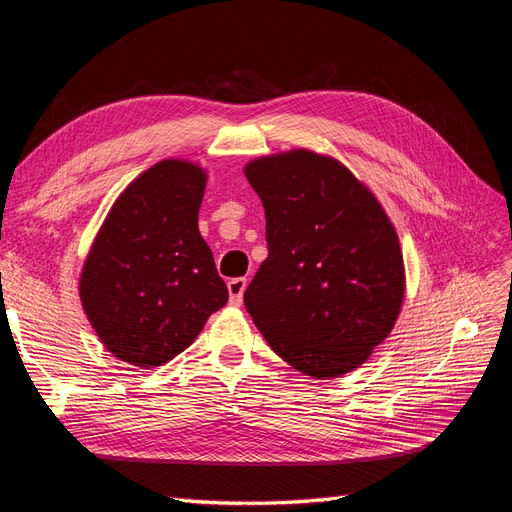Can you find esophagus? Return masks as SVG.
I'll use <instances>...</instances> for the list:
<instances>
[{
	"label": "esophagus",
	"instance_id": "34e87169",
	"mask_svg": "<svg viewBox=\"0 0 512 512\" xmlns=\"http://www.w3.org/2000/svg\"><path fill=\"white\" fill-rule=\"evenodd\" d=\"M245 286H247L245 277H232V280L228 282V292H230V303L232 305H241Z\"/></svg>",
	"mask_w": 512,
	"mask_h": 512
}]
</instances>
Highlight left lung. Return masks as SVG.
Segmentation results:
<instances>
[{"mask_svg":"<svg viewBox=\"0 0 512 512\" xmlns=\"http://www.w3.org/2000/svg\"><path fill=\"white\" fill-rule=\"evenodd\" d=\"M267 250L247 314L294 369L337 378L389 337L404 301V256L376 196L333 158L297 149L247 164Z\"/></svg>","mask_w":512,"mask_h":512,"instance_id":"8db88e82","label":"left lung"}]
</instances>
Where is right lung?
Here are the masks:
<instances>
[{
    "instance_id": "right-lung-1",
    "label": "right lung",
    "mask_w": 512,
    "mask_h": 512,
    "mask_svg": "<svg viewBox=\"0 0 512 512\" xmlns=\"http://www.w3.org/2000/svg\"><path fill=\"white\" fill-rule=\"evenodd\" d=\"M205 173L164 160L117 198L81 273V301L102 344L136 367L175 359L228 301L198 232Z\"/></svg>"
}]
</instances>
